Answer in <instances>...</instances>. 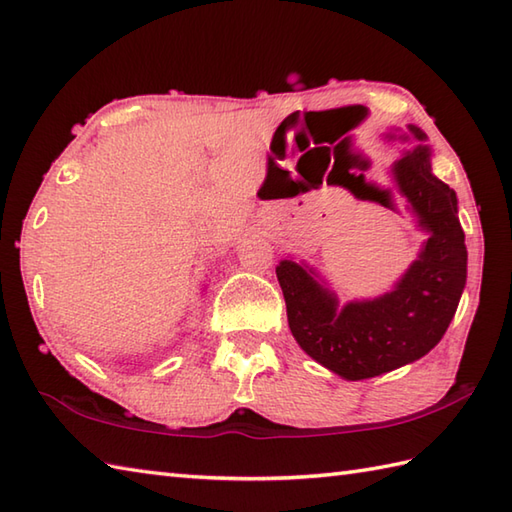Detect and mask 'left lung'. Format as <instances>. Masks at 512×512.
<instances>
[{
	"mask_svg": "<svg viewBox=\"0 0 512 512\" xmlns=\"http://www.w3.org/2000/svg\"><path fill=\"white\" fill-rule=\"evenodd\" d=\"M409 134L418 145L396 162L394 180L429 239L394 290L339 308L334 292L319 284L314 270L290 259L277 266L292 336L314 361L347 380L391 372L433 350L447 332L466 284L458 198L431 173V149L422 145L427 138L422 129L409 125ZM369 200L389 206L391 191L376 189Z\"/></svg>",
	"mask_w": 512,
	"mask_h": 512,
	"instance_id": "1",
	"label": "left lung"
}]
</instances>
